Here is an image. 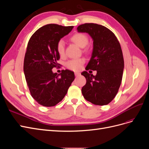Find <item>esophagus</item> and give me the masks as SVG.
<instances>
[{
	"label": "esophagus",
	"mask_w": 149,
	"mask_h": 149,
	"mask_svg": "<svg viewBox=\"0 0 149 149\" xmlns=\"http://www.w3.org/2000/svg\"><path fill=\"white\" fill-rule=\"evenodd\" d=\"M74 74L76 76H78L80 75V73H78V72H76V73H74Z\"/></svg>",
	"instance_id": "34e87169"
}]
</instances>
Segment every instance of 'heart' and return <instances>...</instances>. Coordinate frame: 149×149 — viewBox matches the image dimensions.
Returning a JSON list of instances; mask_svg holds the SVG:
<instances>
[{"label": "heart", "mask_w": 149, "mask_h": 149, "mask_svg": "<svg viewBox=\"0 0 149 149\" xmlns=\"http://www.w3.org/2000/svg\"><path fill=\"white\" fill-rule=\"evenodd\" d=\"M70 40L75 43L79 47L83 48L87 46L89 42L88 36L83 33H76L70 37ZM56 50L61 57L65 56V45L64 42L62 40H60L56 44ZM86 49L84 52H86ZM85 60L83 58H78V59H73L68 61L66 64L68 68L75 71H79L81 68L82 65L84 63Z\"/></svg>", "instance_id": "obj_1"}]
</instances>
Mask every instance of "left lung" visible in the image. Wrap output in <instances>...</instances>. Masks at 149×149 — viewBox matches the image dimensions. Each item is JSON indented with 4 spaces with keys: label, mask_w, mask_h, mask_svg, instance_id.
Returning a JSON list of instances; mask_svg holds the SVG:
<instances>
[{
    "label": "left lung",
    "mask_w": 149,
    "mask_h": 149,
    "mask_svg": "<svg viewBox=\"0 0 149 149\" xmlns=\"http://www.w3.org/2000/svg\"><path fill=\"white\" fill-rule=\"evenodd\" d=\"M77 30L93 38L92 55L86 70L97 71L96 76L86 71L81 73L86 79L82 94L94 104L107 105L116 96L123 78L124 62L120 43L114 33L101 25L84 24Z\"/></svg>",
    "instance_id": "obj_1"
}]
</instances>
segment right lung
<instances>
[{"label": "right lung", "instance_id": "right-lung-1", "mask_svg": "<svg viewBox=\"0 0 149 149\" xmlns=\"http://www.w3.org/2000/svg\"><path fill=\"white\" fill-rule=\"evenodd\" d=\"M73 28L48 24L38 29L29 40L24 71L31 95L40 105H56L64 98L74 79V72L70 70H63L58 74L52 71L59 65L56 44Z\"/></svg>", "mask_w": 149, "mask_h": 149}]
</instances>
